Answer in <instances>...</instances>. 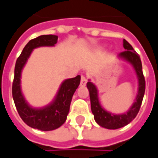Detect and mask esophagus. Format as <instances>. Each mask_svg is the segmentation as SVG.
<instances>
[{
  "instance_id": "1",
  "label": "esophagus",
  "mask_w": 158,
  "mask_h": 158,
  "mask_svg": "<svg viewBox=\"0 0 158 158\" xmlns=\"http://www.w3.org/2000/svg\"><path fill=\"white\" fill-rule=\"evenodd\" d=\"M87 81H88L87 77H84V76H81V86H85V85L87 84Z\"/></svg>"
}]
</instances>
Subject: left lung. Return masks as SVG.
Listing matches in <instances>:
<instances>
[{"label": "left lung", "mask_w": 158, "mask_h": 158, "mask_svg": "<svg viewBox=\"0 0 158 158\" xmlns=\"http://www.w3.org/2000/svg\"><path fill=\"white\" fill-rule=\"evenodd\" d=\"M123 48L125 51L121 52L118 55V58L126 60L130 63L134 67L137 78L139 81V90L138 94L136 96L135 102L130 109L126 113L115 115L112 113L106 111L100 106L98 98V90L94 83L88 81L87 83L89 95H90V102H91L92 112L94 116V120L99 126L106 127L108 129H117L124 126H126L130 122L134 120L137 116L139 110L140 109L143 97L145 94V81L143 71H142V64L140 58L137 52H135L133 47L127 42L125 39L123 40Z\"/></svg>", "instance_id": "obj_1"}]
</instances>
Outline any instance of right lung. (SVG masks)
I'll list each match as a JSON object with an SVG mask.
<instances>
[{
	"label": "right lung",
	"instance_id": "1",
	"mask_svg": "<svg viewBox=\"0 0 158 158\" xmlns=\"http://www.w3.org/2000/svg\"><path fill=\"white\" fill-rule=\"evenodd\" d=\"M57 41L58 36L54 35H43L31 40L17 59L14 69L12 92L17 110L28 126L42 131L53 130L64 123L72 96L80 84L81 77L77 76L64 81L53 101L48 106L36 109L30 106L21 92V72L33 49L44 46H54Z\"/></svg>",
	"mask_w": 158,
	"mask_h": 158
}]
</instances>
